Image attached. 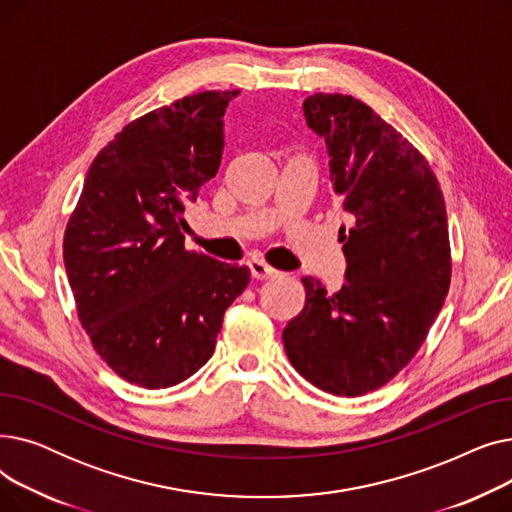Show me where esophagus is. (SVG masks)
Masks as SVG:
<instances>
[{
    "mask_svg": "<svg viewBox=\"0 0 512 512\" xmlns=\"http://www.w3.org/2000/svg\"><path fill=\"white\" fill-rule=\"evenodd\" d=\"M249 267H251L253 278H257V280H270V278H276L280 274L276 267L267 265L265 261H251Z\"/></svg>",
    "mask_w": 512,
    "mask_h": 512,
    "instance_id": "esophagus-1",
    "label": "esophagus"
}]
</instances>
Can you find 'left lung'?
I'll return each mask as SVG.
<instances>
[{
    "instance_id": "1",
    "label": "left lung",
    "mask_w": 512,
    "mask_h": 512,
    "mask_svg": "<svg viewBox=\"0 0 512 512\" xmlns=\"http://www.w3.org/2000/svg\"><path fill=\"white\" fill-rule=\"evenodd\" d=\"M324 137L332 191L355 218L344 234L338 292L303 278L305 307L282 332L305 380L361 396L407 367L450 288L452 259L440 182L427 159L363 101L315 93L303 103Z\"/></svg>"
}]
</instances>
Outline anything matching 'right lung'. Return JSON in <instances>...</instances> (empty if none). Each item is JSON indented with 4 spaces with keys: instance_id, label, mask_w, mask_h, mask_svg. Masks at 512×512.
<instances>
[{
    "instance_id": "add662e5",
    "label": "right lung",
    "mask_w": 512,
    "mask_h": 512,
    "mask_svg": "<svg viewBox=\"0 0 512 512\" xmlns=\"http://www.w3.org/2000/svg\"><path fill=\"white\" fill-rule=\"evenodd\" d=\"M238 91L182 97L126 124L87 172L64 232L78 319L97 355L141 388H170L213 355L247 265L184 247V205L218 174Z\"/></svg>"
}]
</instances>
